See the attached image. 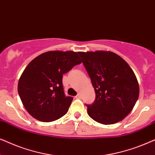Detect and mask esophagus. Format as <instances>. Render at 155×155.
I'll return each mask as SVG.
<instances>
[{"label":"esophagus","instance_id":"1","mask_svg":"<svg viewBox=\"0 0 155 155\" xmlns=\"http://www.w3.org/2000/svg\"><path fill=\"white\" fill-rule=\"evenodd\" d=\"M75 97V99H80V98H81V96H80V94H78L76 95Z\"/></svg>","mask_w":155,"mask_h":155}]
</instances>
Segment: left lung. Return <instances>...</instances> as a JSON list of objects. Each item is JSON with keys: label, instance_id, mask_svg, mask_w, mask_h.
<instances>
[{"label": "left lung", "instance_id": "8db88e82", "mask_svg": "<svg viewBox=\"0 0 155 155\" xmlns=\"http://www.w3.org/2000/svg\"><path fill=\"white\" fill-rule=\"evenodd\" d=\"M96 93L88 115L99 124H114L130 114L139 97V84L121 57L106 51L78 52Z\"/></svg>", "mask_w": 155, "mask_h": 155}]
</instances>
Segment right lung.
Masks as SVG:
<instances>
[{"mask_svg": "<svg viewBox=\"0 0 155 155\" xmlns=\"http://www.w3.org/2000/svg\"><path fill=\"white\" fill-rule=\"evenodd\" d=\"M81 63L77 52L52 51L39 55L27 65L19 80L18 90L33 118L51 122L67 113L73 98L65 96L63 75Z\"/></svg>", "mask_w": 155, "mask_h": 155, "instance_id": "obj_1", "label": "right lung"}]
</instances>
